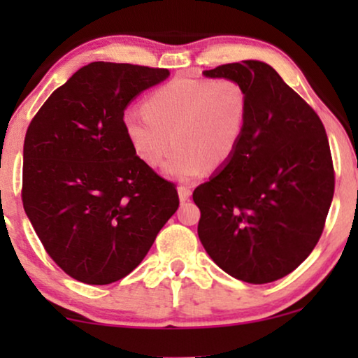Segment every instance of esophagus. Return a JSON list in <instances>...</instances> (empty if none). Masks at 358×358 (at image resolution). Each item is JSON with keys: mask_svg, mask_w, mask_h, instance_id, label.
<instances>
[{"mask_svg": "<svg viewBox=\"0 0 358 358\" xmlns=\"http://www.w3.org/2000/svg\"><path fill=\"white\" fill-rule=\"evenodd\" d=\"M178 192H179L180 202H185V200H189L190 195H192V189H190L189 185H179Z\"/></svg>", "mask_w": 358, "mask_h": 358, "instance_id": "esophagus-1", "label": "esophagus"}]
</instances>
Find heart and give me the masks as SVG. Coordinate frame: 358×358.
<instances>
[{
	"mask_svg": "<svg viewBox=\"0 0 358 358\" xmlns=\"http://www.w3.org/2000/svg\"><path fill=\"white\" fill-rule=\"evenodd\" d=\"M249 92L233 78H176L159 86L122 119L131 150L158 168L171 150L164 173L178 180L200 178L208 164L222 168L236 153L249 119Z\"/></svg>",
	"mask_w": 358,
	"mask_h": 358,
	"instance_id": "1",
	"label": "heart"
}]
</instances>
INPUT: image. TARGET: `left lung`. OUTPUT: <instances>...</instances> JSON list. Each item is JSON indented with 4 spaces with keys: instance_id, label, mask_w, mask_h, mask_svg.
<instances>
[{
    "instance_id": "1",
    "label": "left lung",
    "mask_w": 358,
    "mask_h": 358,
    "mask_svg": "<svg viewBox=\"0 0 358 358\" xmlns=\"http://www.w3.org/2000/svg\"><path fill=\"white\" fill-rule=\"evenodd\" d=\"M203 75L241 83L251 109L231 161L194 190L199 238L238 280H278L310 256L324 229L334 195L324 125L267 63H227Z\"/></svg>"
}]
</instances>
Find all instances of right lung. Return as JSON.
Masks as SVG:
<instances>
[{
	"mask_svg": "<svg viewBox=\"0 0 358 358\" xmlns=\"http://www.w3.org/2000/svg\"><path fill=\"white\" fill-rule=\"evenodd\" d=\"M166 68L92 62L57 87L24 140L22 205L53 262L90 285L134 271L179 207L124 134V110Z\"/></svg>",
	"mask_w": 358,
	"mask_h": 358,
	"instance_id": "obj_1",
	"label": "right lung"
}]
</instances>
